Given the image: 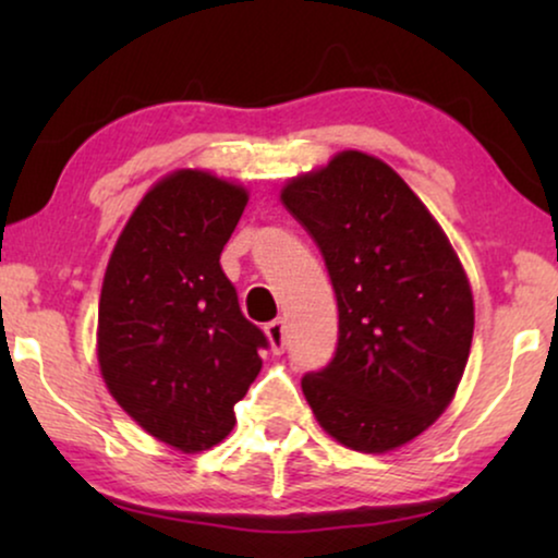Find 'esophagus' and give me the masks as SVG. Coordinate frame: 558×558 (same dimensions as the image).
<instances>
[{
	"label": "esophagus",
	"instance_id": "1",
	"mask_svg": "<svg viewBox=\"0 0 558 558\" xmlns=\"http://www.w3.org/2000/svg\"><path fill=\"white\" fill-rule=\"evenodd\" d=\"M264 330H266V338H269V345H271L274 353H277V355L284 353V348H287V325H284V319H271V323L266 325Z\"/></svg>",
	"mask_w": 558,
	"mask_h": 558
}]
</instances>
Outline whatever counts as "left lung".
<instances>
[{
  "label": "left lung",
  "mask_w": 558,
  "mask_h": 558,
  "mask_svg": "<svg viewBox=\"0 0 558 558\" xmlns=\"http://www.w3.org/2000/svg\"><path fill=\"white\" fill-rule=\"evenodd\" d=\"M281 203L338 300V348L302 378L304 399L340 445H407L449 407L470 357L475 304L452 243L391 167L355 149L287 182Z\"/></svg>",
  "instance_id": "1"
}]
</instances>
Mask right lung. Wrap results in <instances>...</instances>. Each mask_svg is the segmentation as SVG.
<instances>
[{
	"mask_svg": "<svg viewBox=\"0 0 558 558\" xmlns=\"http://www.w3.org/2000/svg\"><path fill=\"white\" fill-rule=\"evenodd\" d=\"M248 193L203 170L159 180L121 231L98 302V365L144 432L203 452L233 429L266 335L243 317L220 251Z\"/></svg>",
	"mask_w": 558,
	"mask_h": 558,
	"instance_id": "add662e5",
	"label": "right lung"
}]
</instances>
